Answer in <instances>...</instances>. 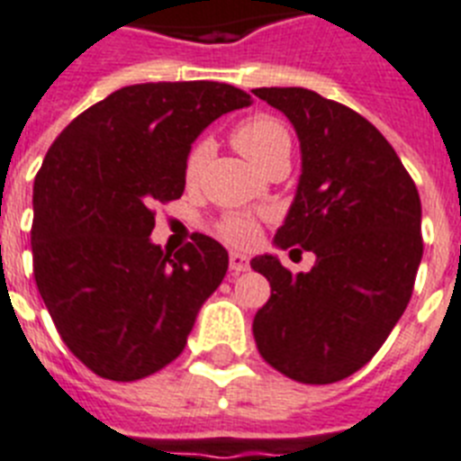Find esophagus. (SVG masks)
<instances>
[{"label":"esophagus","instance_id":"1","mask_svg":"<svg viewBox=\"0 0 461 461\" xmlns=\"http://www.w3.org/2000/svg\"><path fill=\"white\" fill-rule=\"evenodd\" d=\"M249 267H250L249 255L237 253V250H234V253H230V269H231V272H234V274L249 272Z\"/></svg>","mask_w":461,"mask_h":461}]
</instances>
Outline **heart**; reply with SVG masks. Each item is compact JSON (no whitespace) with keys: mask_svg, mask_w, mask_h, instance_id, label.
Masks as SVG:
<instances>
[{"mask_svg":"<svg viewBox=\"0 0 461 461\" xmlns=\"http://www.w3.org/2000/svg\"><path fill=\"white\" fill-rule=\"evenodd\" d=\"M231 140H234V145H237V149L243 157L250 158L258 166L265 164L267 158L274 157L281 149H290V135L285 126L278 119L267 117V114L243 119L234 129V133H231ZM206 145H196L189 152L187 164H185L187 183H194L196 177H199L203 161H206ZM218 234L230 243H249L255 234V227L243 215H227L218 224Z\"/></svg>","mask_w":461,"mask_h":461,"instance_id":"heart-1","label":"heart"}]
</instances>
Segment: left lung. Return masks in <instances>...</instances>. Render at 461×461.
Masks as SVG:
<instances>
[{
	"label": "left lung",
	"instance_id": "8db88e82",
	"mask_svg": "<svg viewBox=\"0 0 461 461\" xmlns=\"http://www.w3.org/2000/svg\"><path fill=\"white\" fill-rule=\"evenodd\" d=\"M253 93L288 117L303 158L274 246L316 255L297 274L276 255L250 260L272 285L253 319L255 344L290 380L332 384L377 354L408 307L424 249L420 194L384 135L354 110L309 88Z\"/></svg>",
	"mask_w": 461,
	"mask_h": 461
}]
</instances>
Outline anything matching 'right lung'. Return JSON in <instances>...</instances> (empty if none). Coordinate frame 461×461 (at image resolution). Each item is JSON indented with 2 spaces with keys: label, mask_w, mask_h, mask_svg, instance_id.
Segmentation results:
<instances>
[{
  "label": "right lung",
  "mask_w": 461,
  "mask_h": 461,
  "mask_svg": "<svg viewBox=\"0 0 461 461\" xmlns=\"http://www.w3.org/2000/svg\"><path fill=\"white\" fill-rule=\"evenodd\" d=\"M253 103L220 81L135 84L69 123L34 177V281L69 351L100 377L142 380L183 354L230 255L194 234L152 243L154 203L180 199L212 122Z\"/></svg>",
  "instance_id": "add662e5"
}]
</instances>
